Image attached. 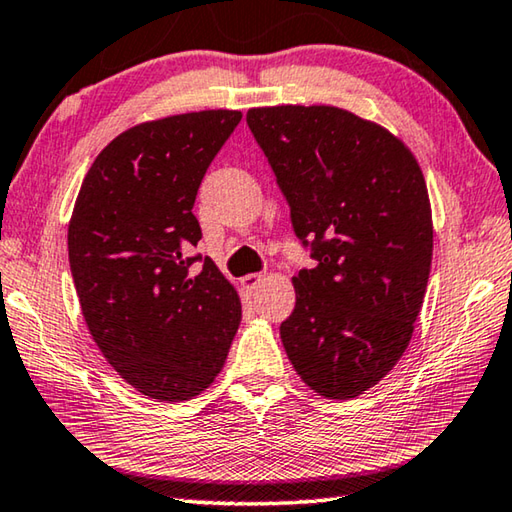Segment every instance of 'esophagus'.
<instances>
[{
    "label": "esophagus",
    "instance_id": "esophagus-1",
    "mask_svg": "<svg viewBox=\"0 0 512 512\" xmlns=\"http://www.w3.org/2000/svg\"><path fill=\"white\" fill-rule=\"evenodd\" d=\"M263 281H265V274H247V276H242V279H240V285H242V290L254 292V290L261 288Z\"/></svg>",
    "mask_w": 512,
    "mask_h": 512
}]
</instances>
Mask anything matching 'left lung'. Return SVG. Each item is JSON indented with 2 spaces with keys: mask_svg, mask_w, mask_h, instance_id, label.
<instances>
[{
  "mask_svg": "<svg viewBox=\"0 0 512 512\" xmlns=\"http://www.w3.org/2000/svg\"><path fill=\"white\" fill-rule=\"evenodd\" d=\"M247 123L317 261L292 276L283 348L319 396L357 398L398 364L423 308L434 249L425 175L405 141L342 107H251Z\"/></svg>",
  "mask_w": 512,
  "mask_h": 512,
  "instance_id": "left-lung-1",
  "label": "left lung"
}]
</instances>
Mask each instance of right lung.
I'll use <instances>...</instances> for the list:
<instances>
[{"label": "right lung", "mask_w": 512, "mask_h": 512, "mask_svg": "<svg viewBox=\"0 0 512 512\" xmlns=\"http://www.w3.org/2000/svg\"><path fill=\"white\" fill-rule=\"evenodd\" d=\"M242 119L202 110L132 125L98 152L80 186L67 247L89 335L148 398L184 402L222 371L240 297L209 256L193 215L206 168Z\"/></svg>", "instance_id": "add662e5"}]
</instances>
